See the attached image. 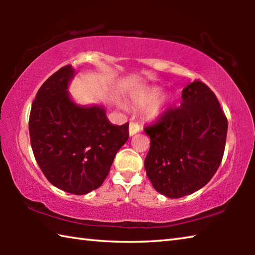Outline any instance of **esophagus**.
Masks as SVG:
<instances>
[{
  "label": "esophagus",
  "mask_w": 255,
  "mask_h": 255,
  "mask_svg": "<svg viewBox=\"0 0 255 255\" xmlns=\"http://www.w3.org/2000/svg\"><path fill=\"white\" fill-rule=\"evenodd\" d=\"M139 130H140V126L138 125V123L130 122V124H129V135L130 136L135 135V133H137Z\"/></svg>",
  "instance_id": "34e87169"
}]
</instances>
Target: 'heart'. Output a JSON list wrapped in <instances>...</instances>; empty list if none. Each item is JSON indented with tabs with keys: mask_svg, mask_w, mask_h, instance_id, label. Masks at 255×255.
Here are the masks:
<instances>
[{
	"mask_svg": "<svg viewBox=\"0 0 255 255\" xmlns=\"http://www.w3.org/2000/svg\"><path fill=\"white\" fill-rule=\"evenodd\" d=\"M159 93H161V91H159L158 89H153V90H150V91H148L147 93H144L143 96L138 97V101H139L140 103H150L154 100H156L159 96ZM164 105H165V100L158 102L157 105H155L152 109H150V114L154 116L158 115L159 112H162Z\"/></svg>",
	"mask_w": 255,
	"mask_h": 255,
	"instance_id": "1",
	"label": "heart"
}]
</instances>
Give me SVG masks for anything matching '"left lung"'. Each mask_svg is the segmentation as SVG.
<instances>
[{"label":"left lung","mask_w":255,"mask_h":255,"mask_svg":"<svg viewBox=\"0 0 255 255\" xmlns=\"http://www.w3.org/2000/svg\"><path fill=\"white\" fill-rule=\"evenodd\" d=\"M227 127L217 98L204 82L185 86L181 106L169 107L144 128L150 138L145 170L154 189L181 198L205 187L222 163Z\"/></svg>","instance_id":"8db88e82"}]
</instances>
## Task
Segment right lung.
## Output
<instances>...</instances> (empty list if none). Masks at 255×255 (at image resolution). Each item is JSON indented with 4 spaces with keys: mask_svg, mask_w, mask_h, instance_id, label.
Here are the masks:
<instances>
[{
    "mask_svg": "<svg viewBox=\"0 0 255 255\" xmlns=\"http://www.w3.org/2000/svg\"><path fill=\"white\" fill-rule=\"evenodd\" d=\"M74 68L66 65L38 90L29 117L34 158L47 180L73 195L98 189L126 143L129 124L115 126L100 106L81 107L67 92Z\"/></svg>",
    "mask_w": 255,
    "mask_h": 255,
    "instance_id": "add662e5",
    "label": "right lung"
}]
</instances>
